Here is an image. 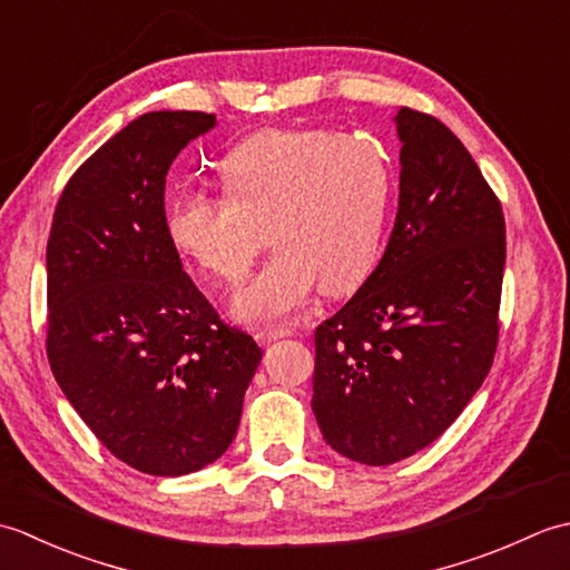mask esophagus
<instances>
[{
  "instance_id": "1",
  "label": "esophagus",
  "mask_w": 570,
  "mask_h": 570,
  "mask_svg": "<svg viewBox=\"0 0 570 570\" xmlns=\"http://www.w3.org/2000/svg\"><path fill=\"white\" fill-rule=\"evenodd\" d=\"M292 335H296V331L294 328H284V325H282V328H266V331L257 333L259 341L266 343V345L282 341V337H292Z\"/></svg>"
}]
</instances>
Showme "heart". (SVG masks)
<instances>
[{
	"label": "heart",
	"mask_w": 570,
	"mask_h": 570,
	"mask_svg": "<svg viewBox=\"0 0 570 570\" xmlns=\"http://www.w3.org/2000/svg\"><path fill=\"white\" fill-rule=\"evenodd\" d=\"M217 176L223 196L176 200L166 233L178 254L220 282H239L269 233L274 257L233 296L239 321L288 318L318 284L337 296L372 272L392 178L367 144L323 129H266L227 151Z\"/></svg>",
	"instance_id": "obj_1"
}]
</instances>
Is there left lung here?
Segmentation results:
<instances>
[{"label": "left lung", "mask_w": 570, "mask_h": 570, "mask_svg": "<svg viewBox=\"0 0 570 570\" xmlns=\"http://www.w3.org/2000/svg\"><path fill=\"white\" fill-rule=\"evenodd\" d=\"M399 210L360 292L318 325L313 402L323 441L365 465L433 443L492 367L504 217L478 164L435 117H394Z\"/></svg>", "instance_id": "1"}]
</instances>
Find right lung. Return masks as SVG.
<instances>
[{"label": "right lung", "instance_id": "add662e5", "mask_svg": "<svg viewBox=\"0 0 570 570\" xmlns=\"http://www.w3.org/2000/svg\"><path fill=\"white\" fill-rule=\"evenodd\" d=\"M215 115L129 122L60 196L46 247L48 362L70 406L122 463L178 478L233 443L262 362L217 318L166 233V174Z\"/></svg>", "mask_w": 570, "mask_h": 570}]
</instances>
